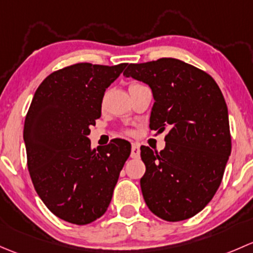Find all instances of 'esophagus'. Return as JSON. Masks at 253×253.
I'll return each instance as SVG.
<instances>
[{
    "label": "esophagus",
    "instance_id": "obj_1",
    "mask_svg": "<svg viewBox=\"0 0 253 253\" xmlns=\"http://www.w3.org/2000/svg\"><path fill=\"white\" fill-rule=\"evenodd\" d=\"M131 158H139L140 157V146L136 142L131 144V153H130Z\"/></svg>",
    "mask_w": 253,
    "mask_h": 253
}]
</instances>
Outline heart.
Wrapping results in <instances>:
<instances>
[{"instance_id": "b5f03b06", "label": "heart", "mask_w": 253, "mask_h": 253, "mask_svg": "<svg viewBox=\"0 0 253 253\" xmlns=\"http://www.w3.org/2000/svg\"><path fill=\"white\" fill-rule=\"evenodd\" d=\"M134 85H135V84H134Z\"/></svg>"}]
</instances>
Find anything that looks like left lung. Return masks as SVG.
I'll return each instance as SVG.
<instances>
[{
  "label": "left lung",
  "mask_w": 253,
  "mask_h": 253,
  "mask_svg": "<svg viewBox=\"0 0 253 253\" xmlns=\"http://www.w3.org/2000/svg\"><path fill=\"white\" fill-rule=\"evenodd\" d=\"M123 74L152 90L151 130L169 127L160 153L141 146L146 205L168 222L189 219L213 199L231 152L222 91L204 70L175 58L129 64Z\"/></svg>",
  "instance_id": "1"
}]
</instances>
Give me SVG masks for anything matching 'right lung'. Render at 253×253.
<instances>
[{
    "mask_svg": "<svg viewBox=\"0 0 253 253\" xmlns=\"http://www.w3.org/2000/svg\"><path fill=\"white\" fill-rule=\"evenodd\" d=\"M126 67H66L49 74L31 101L23 134L30 178L46 207L66 222L85 225L105 214L130 156L126 140L92 150L87 137L106 88Z\"/></svg>",
    "mask_w": 253,
    "mask_h": 253,
    "instance_id": "obj_1",
    "label": "right lung"
}]
</instances>
